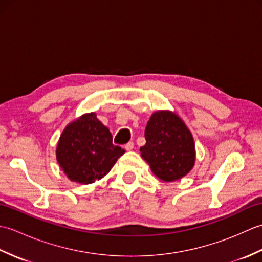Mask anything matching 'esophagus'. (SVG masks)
<instances>
[{
  "label": "esophagus",
  "mask_w": 262,
  "mask_h": 262,
  "mask_svg": "<svg viewBox=\"0 0 262 262\" xmlns=\"http://www.w3.org/2000/svg\"><path fill=\"white\" fill-rule=\"evenodd\" d=\"M125 148H126V151H132V149L134 148V143L128 142L126 145H125Z\"/></svg>",
  "instance_id": "34e87169"
}]
</instances>
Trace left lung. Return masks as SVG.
Here are the masks:
<instances>
[{
    "mask_svg": "<svg viewBox=\"0 0 262 262\" xmlns=\"http://www.w3.org/2000/svg\"><path fill=\"white\" fill-rule=\"evenodd\" d=\"M145 140L146 144L140 149L141 157L159 179L172 182L192 170L196 161L193 137L174 111L153 113L145 128Z\"/></svg>",
    "mask_w": 262,
    "mask_h": 262,
    "instance_id": "1",
    "label": "left lung"
}]
</instances>
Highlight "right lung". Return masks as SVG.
I'll use <instances>...</instances> for the list:
<instances>
[{"mask_svg": "<svg viewBox=\"0 0 262 262\" xmlns=\"http://www.w3.org/2000/svg\"><path fill=\"white\" fill-rule=\"evenodd\" d=\"M125 149L113 144L109 128L88 113L71 121L59 136L56 160L71 181L89 185L108 173Z\"/></svg>", "mask_w": 262, "mask_h": 262, "instance_id": "add662e5", "label": "right lung"}]
</instances>
